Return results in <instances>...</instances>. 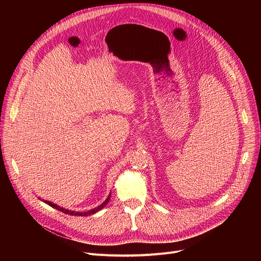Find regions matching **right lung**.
I'll list each match as a JSON object with an SVG mask.
<instances>
[{"instance_id":"right-lung-1","label":"right lung","mask_w":261,"mask_h":261,"mask_svg":"<svg viewBox=\"0 0 261 261\" xmlns=\"http://www.w3.org/2000/svg\"><path fill=\"white\" fill-rule=\"evenodd\" d=\"M110 198H111V194H109L108 198L105 200L103 203H101V204L99 205V206L95 207V208H93V210H91V211H88V212H75V211H70V210H66V208L60 207V206H58L57 204L51 203L50 201H46V200H42V201H43L44 203H46L47 205H49V206H51V207H54V208H56V210H58V211H60V212H62V213H64V214L71 215V216H81V217L85 216V217H87V216H91V215H93V214H95V213L99 212L100 210H102V208L106 206V205L108 204ZM39 199H40V198H39ZM40 200H41V199H40Z\"/></svg>"}]
</instances>
